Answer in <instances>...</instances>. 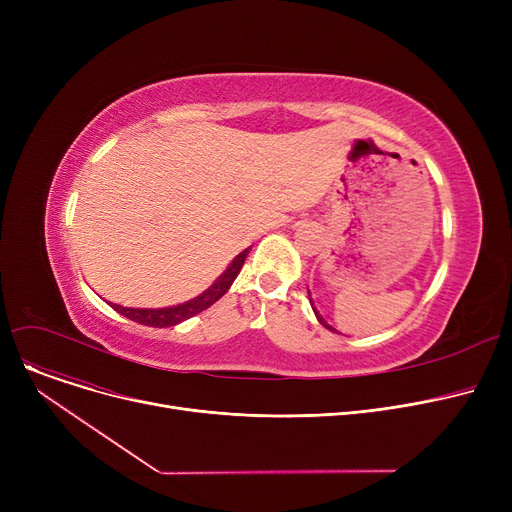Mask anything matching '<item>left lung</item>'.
<instances>
[{
  "label": "left lung",
  "mask_w": 512,
  "mask_h": 512,
  "mask_svg": "<svg viewBox=\"0 0 512 512\" xmlns=\"http://www.w3.org/2000/svg\"><path fill=\"white\" fill-rule=\"evenodd\" d=\"M309 301H311V294H309ZM313 311H315V307H313ZM315 315H317V319H319V324H321V326H324V328H328V330H332V326H330V324H326V319H324V317H321V315H319L317 311H315Z\"/></svg>",
  "instance_id": "left-lung-1"
}]
</instances>
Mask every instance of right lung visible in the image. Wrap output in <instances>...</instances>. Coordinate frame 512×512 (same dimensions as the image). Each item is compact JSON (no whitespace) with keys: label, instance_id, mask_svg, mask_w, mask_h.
Wrapping results in <instances>:
<instances>
[{"label":"right lung","instance_id":"add662e5","mask_svg":"<svg viewBox=\"0 0 512 512\" xmlns=\"http://www.w3.org/2000/svg\"><path fill=\"white\" fill-rule=\"evenodd\" d=\"M249 251L251 249H245L240 255H236L232 259V263L226 267V272L218 280H215L203 294L195 297L193 301H186L182 305H174V307H166V309H137V307H122V305H116V303H112V307L120 315L132 319V321H137V324H143V326H151V328L176 326V324H180V321L205 311L215 301H220L224 297L228 288L232 286V282L236 280V276L240 274L242 265H245V259H247Z\"/></svg>","mask_w":512,"mask_h":512}]
</instances>
